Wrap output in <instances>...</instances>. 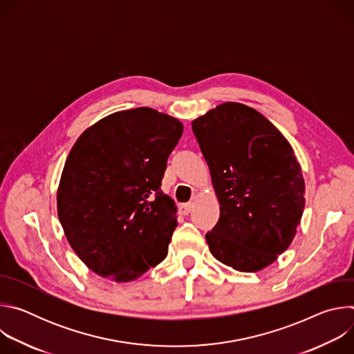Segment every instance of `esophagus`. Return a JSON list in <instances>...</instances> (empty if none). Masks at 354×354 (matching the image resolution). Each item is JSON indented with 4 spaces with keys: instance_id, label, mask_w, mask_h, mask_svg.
I'll return each instance as SVG.
<instances>
[{
    "instance_id": "1",
    "label": "esophagus",
    "mask_w": 354,
    "mask_h": 354,
    "mask_svg": "<svg viewBox=\"0 0 354 354\" xmlns=\"http://www.w3.org/2000/svg\"><path fill=\"white\" fill-rule=\"evenodd\" d=\"M193 207H194V203H192V201H189V203H182L179 205V213L182 216H187L193 210Z\"/></svg>"
}]
</instances>
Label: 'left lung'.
Wrapping results in <instances>:
<instances>
[{
	"instance_id": "left-lung-1",
	"label": "left lung",
	"mask_w": 354,
	"mask_h": 354,
	"mask_svg": "<svg viewBox=\"0 0 354 354\" xmlns=\"http://www.w3.org/2000/svg\"><path fill=\"white\" fill-rule=\"evenodd\" d=\"M220 201L206 234L213 257L239 272H258L290 246L306 205L294 151L259 112L227 102L192 122Z\"/></svg>"
}]
</instances>
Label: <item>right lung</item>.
Returning a JSON list of instances; mask_svg holds the SVG:
<instances>
[{
    "label": "right lung",
    "mask_w": 354,
    "mask_h": 354,
    "mask_svg": "<svg viewBox=\"0 0 354 354\" xmlns=\"http://www.w3.org/2000/svg\"><path fill=\"white\" fill-rule=\"evenodd\" d=\"M182 133L178 119L137 108L99 120L71 148L59 220L96 274L130 281L165 259L178 210L161 183Z\"/></svg>",
    "instance_id": "1"
}]
</instances>
